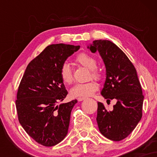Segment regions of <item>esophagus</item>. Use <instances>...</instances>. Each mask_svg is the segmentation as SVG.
<instances>
[{"instance_id": "obj_1", "label": "esophagus", "mask_w": 157, "mask_h": 157, "mask_svg": "<svg viewBox=\"0 0 157 157\" xmlns=\"http://www.w3.org/2000/svg\"><path fill=\"white\" fill-rule=\"evenodd\" d=\"M85 99H86V97H78V98H77V100H78V101H82V100H85Z\"/></svg>"}]
</instances>
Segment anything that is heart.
<instances>
[{
    "label": "heart",
    "mask_w": 157,
    "mask_h": 157,
    "mask_svg": "<svg viewBox=\"0 0 157 157\" xmlns=\"http://www.w3.org/2000/svg\"><path fill=\"white\" fill-rule=\"evenodd\" d=\"M77 63L80 66L89 68V78L95 79L96 80H101L102 78V71L97 68V60L93 56L86 53H80L75 57ZM61 80L64 84L70 85L73 82V75L71 69L68 63H64L62 66L60 71ZM98 85L94 80H91L83 83H77L71 88L70 94L72 97H88L92 94L97 90Z\"/></svg>",
    "instance_id": "heart-1"
}]
</instances>
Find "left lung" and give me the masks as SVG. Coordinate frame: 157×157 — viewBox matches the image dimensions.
<instances>
[{
	"instance_id": "1",
	"label": "left lung",
	"mask_w": 157,
	"mask_h": 157,
	"mask_svg": "<svg viewBox=\"0 0 157 157\" xmlns=\"http://www.w3.org/2000/svg\"><path fill=\"white\" fill-rule=\"evenodd\" d=\"M90 49L100 52L105 65L106 80L101 94L107 102L117 100L111 111L98 102L99 129L106 138L120 141L134 131L142 118L144 95L141 84L134 65L112 42L97 40L93 41Z\"/></svg>"
}]
</instances>
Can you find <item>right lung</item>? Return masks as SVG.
Returning <instances> with one entry per match:
<instances>
[{"mask_svg":"<svg viewBox=\"0 0 157 157\" xmlns=\"http://www.w3.org/2000/svg\"><path fill=\"white\" fill-rule=\"evenodd\" d=\"M80 46L52 44L29 63L15 100L17 118L26 132L37 143L50 147L66 136L71 111L77 100L57 105L67 95L60 71L68 57Z\"/></svg>","mask_w":157,"mask_h":157,"instance_id":"right-lung-1","label":"right lung"}]
</instances>
